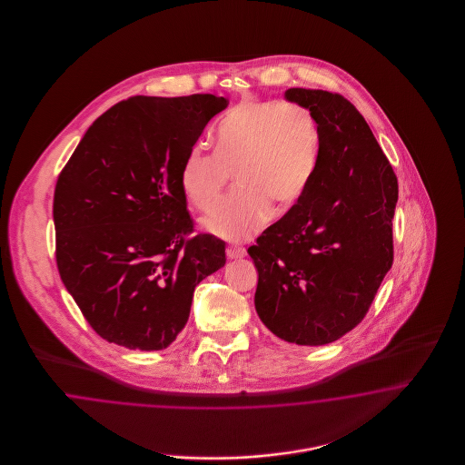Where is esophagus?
I'll return each instance as SVG.
<instances>
[{
	"mask_svg": "<svg viewBox=\"0 0 465 465\" xmlns=\"http://www.w3.org/2000/svg\"><path fill=\"white\" fill-rule=\"evenodd\" d=\"M226 256L230 260H237V258H243L245 256V251L242 247H226Z\"/></svg>",
	"mask_w": 465,
	"mask_h": 465,
	"instance_id": "esophagus-1",
	"label": "esophagus"
}]
</instances>
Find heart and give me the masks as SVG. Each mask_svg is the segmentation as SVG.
Returning <instances> with one entry per match:
<instances>
[{
	"instance_id": "heart-1",
	"label": "heart",
	"mask_w": 465,
	"mask_h": 465,
	"mask_svg": "<svg viewBox=\"0 0 465 465\" xmlns=\"http://www.w3.org/2000/svg\"><path fill=\"white\" fill-rule=\"evenodd\" d=\"M321 133L307 108L286 101H249L218 127L216 152L195 146L181 167V192L197 211L211 209L235 176V193L205 218L203 228L241 241L265 224L273 207L288 213L317 173Z\"/></svg>"
}]
</instances>
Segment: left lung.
Masks as SVG:
<instances>
[{
	"label": "left lung",
	"instance_id": "8db88e82",
	"mask_svg": "<svg viewBox=\"0 0 465 465\" xmlns=\"http://www.w3.org/2000/svg\"><path fill=\"white\" fill-rule=\"evenodd\" d=\"M286 97L319 125V167L302 200L247 252L262 322L284 341L317 347L354 330L392 266L398 177L349 99L313 89Z\"/></svg>",
	"mask_w": 465,
	"mask_h": 465
}]
</instances>
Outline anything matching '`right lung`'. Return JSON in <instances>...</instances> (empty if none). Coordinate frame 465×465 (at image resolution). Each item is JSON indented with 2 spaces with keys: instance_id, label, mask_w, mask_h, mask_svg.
I'll return each instance as SVG.
<instances>
[{
  "instance_id": "right-lung-1",
  "label": "right lung",
  "mask_w": 465,
  "mask_h": 465,
  "mask_svg": "<svg viewBox=\"0 0 465 465\" xmlns=\"http://www.w3.org/2000/svg\"><path fill=\"white\" fill-rule=\"evenodd\" d=\"M224 97L135 95L89 127L57 177L55 260L92 330L131 351L167 349L224 242L193 233L181 167Z\"/></svg>"
}]
</instances>
